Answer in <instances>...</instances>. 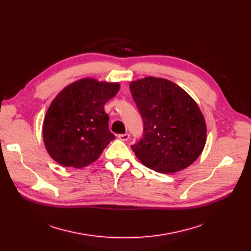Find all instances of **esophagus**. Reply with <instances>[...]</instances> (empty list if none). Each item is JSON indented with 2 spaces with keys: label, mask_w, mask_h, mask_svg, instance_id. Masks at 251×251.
Returning <instances> with one entry per match:
<instances>
[{
  "label": "esophagus",
  "mask_w": 251,
  "mask_h": 251,
  "mask_svg": "<svg viewBox=\"0 0 251 251\" xmlns=\"http://www.w3.org/2000/svg\"><path fill=\"white\" fill-rule=\"evenodd\" d=\"M129 137H130V135H129L128 133H125V134H119V135H118V138L120 139V140H122V141H127V140L129 139Z\"/></svg>",
  "instance_id": "1"
}]
</instances>
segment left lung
Returning <instances> with one entry per match:
<instances>
[{"mask_svg":"<svg viewBox=\"0 0 251 251\" xmlns=\"http://www.w3.org/2000/svg\"><path fill=\"white\" fill-rule=\"evenodd\" d=\"M129 87L144 126L142 138L131 146L138 160L164 174L194 163L206 141V124L199 104L165 78L144 77Z\"/></svg>","mask_w":251,"mask_h":251,"instance_id":"obj_1","label":"left lung"}]
</instances>
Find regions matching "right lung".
I'll return each mask as SVG.
<instances>
[{
	"label": "right lung",
	"mask_w": 251,
	"mask_h": 251,
	"mask_svg": "<svg viewBox=\"0 0 251 251\" xmlns=\"http://www.w3.org/2000/svg\"><path fill=\"white\" fill-rule=\"evenodd\" d=\"M119 89L118 82L86 77L59 92L43 126L45 147L52 160L64 167L83 168L99 159L115 139L103 107Z\"/></svg>",
	"instance_id": "1"
}]
</instances>
